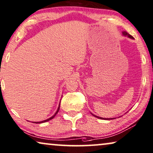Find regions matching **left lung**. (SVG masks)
Wrapping results in <instances>:
<instances>
[{
    "mask_svg": "<svg viewBox=\"0 0 153 153\" xmlns=\"http://www.w3.org/2000/svg\"><path fill=\"white\" fill-rule=\"evenodd\" d=\"M123 34H124V35H127L128 36V37H130V38H131V39H133L134 37H133L132 36H131L130 34H129L128 33H126V32H123ZM94 115V114H93ZM94 117H97V118H98V119H105V120H109V119H104V118H101V117H96V116H94Z\"/></svg>",
    "mask_w": 153,
    "mask_h": 153,
    "instance_id": "1",
    "label": "left lung"
}]
</instances>
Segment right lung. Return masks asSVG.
<instances>
[{
	"mask_svg": "<svg viewBox=\"0 0 153 153\" xmlns=\"http://www.w3.org/2000/svg\"><path fill=\"white\" fill-rule=\"evenodd\" d=\"M59 107H58V109H57V111H56L55 112V114L52 117H51V118H49L48 119H46V120H43V121H41V122H33V123H44V122H47V121H48V120H51L52 119H53V118H54L55 117V115L57 114V112L58 111H59Z\"/></svg>",
	"mask_w": 153,
	"mask_h": 153,
	"instance_id": "add662e5",
	"label": "right lung"
}]
</instances>
